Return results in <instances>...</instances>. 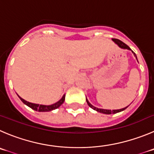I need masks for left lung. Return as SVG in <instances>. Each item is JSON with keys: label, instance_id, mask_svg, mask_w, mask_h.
Here are the masks:
<instances>
[{"label": "left lung", "instance_id": "8db88e82", "mask_svg": "<svg viewBox=\"0 0 154 154\" xmlns=\"http://www.w3.org/2000/svg\"><path fill=\"white\" fill-rule=\"evenodd\" d=\"M112 41L114 42L115 43H116V45H117L120 48H123V49H128V50H130V51H132V53L134 54V57H136V59H137V55H136V54L133 51H132L131 49L130 48H129L128 46L127 45L125 44L124 42H122V41H120L119 39H117V38H112ZM86 100H87V104H88V106H90L91 109H93L96 110L97 112H100V113H103V114H106V115H110V114H116V113H118V112H120L122 111H124L125 109H126L129 106V105L128 106H126V107L125 108H122V109H100V108H97V107H95L94 106H93V105L91 104V103H90V102L88 101V100L87 99V97H86Z\"/></svg>", "mask_w": 154, "mask_h": 154}]
</instances>
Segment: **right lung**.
Instances as JSON below:
<instances>
[{"label":"right lung","mask_w":154,"mask_h":154,"mask_svg":"<svg viewBox=\"0 0 154 154\" xmlns=\"http://www.w3.org/2000/svg\"><path fill=\"white\" fill-rule=\"evenodd\" d=\"M17 96H18L19 98L20 99V100L24 103V104L26 105L27 106H29V107L32 109L35 110V111H38V112H50V111H52V110L56 109L60 107V106L63 104V103L64 102V100H65V94H64L63 95V97H61V100H60L59 101H57V103H54V104L42 105V104H36V103H29V102L26 101V100L21 98L18 94H17Z\"/></svg>","instance_id":"right-lung-1"}]
</instances>
